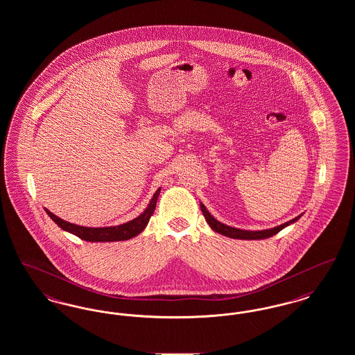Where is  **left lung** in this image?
<instances>
[{"mask_svg":"<svg viewBox=\"0 0 355 355\" xmlns=\"http://www.w3.org/2000/svg\"><path fill=\"white\" fill-rule=\"evenodd\" d=\"M201 206V210H202L203 217L206 222L209 223V226L211 227L213 232L222 234V236H229V238H234V239H265V238H269V236H275L277 233H279L282 229H285L287 226L293 225L294 222L300 220L302 217L298 216L295 217L294 220H287L285 223L279 225V226H275V227H271V229H266V230H243V229H238V227H233V226H229V225H225L218 220H216L210 213L209 210L205 207V205L202 202L200 203Z\"/></svg>","mask_w":355,"mask_h":355,"instance_id":"1","label":"left lung"}]
</instances>
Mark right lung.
<instances>
[{"label":"right lung","instance_id":"obj_1","mask_svg":"<svg viewBox=\"0 0 355 355\" xmlns=\"http://www.w3.org/2000/svg\"><path fill=\"white\" fill-rule=\"evenodd\" d=\"M161 187L157 189V191L153 194L150 202L148 203L146 209L138 216L135 220H129L126 223L117 225V226H105V227H87V226H80L76 223H70L68 220H64L57 216H54L48 209H45L46 214L54 220L62 230L68 232L70 234L87 241V242H116V241H126L130 238L141 234L145 227L148 226L149 220L155 210L157 200L159 196Z\"/></svg>","mask_w":355,"mask_h":355}]
</instances>
